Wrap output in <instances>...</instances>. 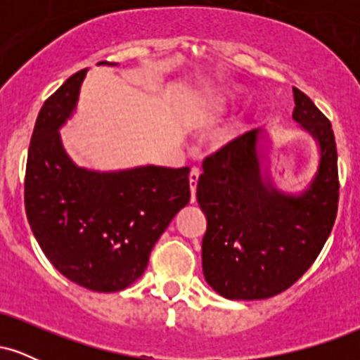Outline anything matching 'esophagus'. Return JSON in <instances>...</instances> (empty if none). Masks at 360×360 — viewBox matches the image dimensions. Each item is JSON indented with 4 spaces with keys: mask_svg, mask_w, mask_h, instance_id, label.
Listing matches in <instances>:
<instances>
[{
    "mask_svg": "<svg viewBox=\"0 0 360 360\" xmlns=\"http://www.w3.org/2000/svg\"><path fill=\"white\" fill-rule=\"evenodd\" d=\"M198 179H200V169L193 167L189 172V189H191V201H194V194H196Z\"/></svg>",
    "mask_w": 360,
    "mask_h": 360,
    "instance_id": "34e87169",
    "label": "esophagus"
}]
</instances>
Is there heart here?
Returning a JSON list of instances; mask_svg holds the SVG:
<instances>
[{
    "mask_svg": "<svg viewBox=\"0 0 360 360\" xmlns=\"http://www.w3.org/2000/svg\"><path fill=\"white\" fill-rule=\"evenodd\" d=\"M218 96H220L221 100H226V98L232 96V89H221L220 93H218ZM221 140H229V135H223Z\"/></svg>",
    "mask_w": 360,
    "mask_h": 360,
    "instance_id": "b5f03b06",
    "label": "heart"
}]
</instances>
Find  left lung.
Here are the masks:
<instances>
[{
  "label": "left lung",
  "mask_w": 360,
  "mask_h": 360,
  "mask_svg": "<svg viewBox=\"0 0 360 360\" xmlns=\"http://www.w3.org/2000/svg\"><path fill=\"white\" fill-rule=\"evenodd\" d=\"M292 93V118L320 148L316 174L304 191H281L264 174L260 128L206 157L198 179L196 200L208 221L203 274L226 300H266L286 291L315 262L335 223V135L307 94L298 88Z\"/></svg>",
  "instance_id": "left-lung-1"
}]
</instances>
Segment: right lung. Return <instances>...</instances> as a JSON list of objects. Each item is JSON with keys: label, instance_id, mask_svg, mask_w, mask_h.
I'll list each match as a JSON object with an SVG mask.
<instances>
[{"label": "right lung", "instance_id": "1", "mask_svg": "<svg viewBox=\"0 0 360 360\" xmlns=\"http://www.w3.org/2000/svg\"><path fill=\"white\" fill-rule=\"evenodd\" d=\"M86 71L72 74L37 117L25 212L40 249L62 276L91 291L115 292L143 274L152 247L189 203V167L100 172L76 166L59 128L76 110Z\"/></svg>", "mask_w": 360, "mask_h": 360}]
</instances>
